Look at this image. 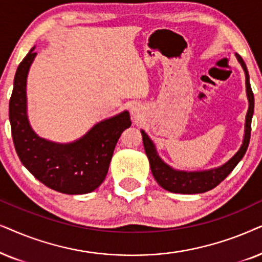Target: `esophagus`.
<instances>
[{
  "label": "esophagus",
  "instance_id": "obj_1",
  "mask_svg": "<svg viewBox=\"0 0 262 262\" xmlns=\"http://www.w3.org/2000/svg\"><path fill=\"white\" fill-rule=\"evenodd\" d=\"M130 113H132V115H133V116H134V117H137V116H138V115H139V110H138V107H135V106H133V107H132Z\"/></svg>",
  "mask_w": 262,
  "mask_h": 262
}]
</instances>
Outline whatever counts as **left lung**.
Wrapping results in <instances>:
<instances>
[{
	"label": "left lung",
	"mask_w": 262,
	"mask_h": 262,
	"mask_svg": "<svg viewBox=\"0 0 262 262\" xmlns=\"http://www.w3.org/2000/svg\"><path fill=\"white\" fill-rule=\"evenodd\" d=\"M237 60L242 66L246 74V91L248 97L249 107L246 116V129L243 144L238 151L232 157L229 162L223 164L222 166L215 167L211 170H204V171H182V170H175L169 166L160 159L158 153L156 151L155 144H153L148 135L141 130L142 141H144L145 152L147 155L151 165V171L158 184L164 189L171 193L179 194H200L213 189L218 186L222 181H224L229 173L235 169L239 160L246 155L250 140V132H252V118L254 114V95L249 82V74L247 66L243 58L239 55H236Z\"/></svg>",
	"instance_id": "8db88e82"
}]
</instances>
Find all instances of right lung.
Wrapping results in <instances>:
<instances>
[{
  "label": "right lung",
  "instance_id": "obj_1",
  "mask_svg": "<svg viewBox=\"0 0 262 262\" xmlns=\"http://www.w3.org/2000/svg\"><path fill=\"white\" fill-rule=\"evenodd\" d=\"M34 48L20 62L9 100L13 142L20 160L45 186L63 194H87L97 189L109 170L122 132L130 127L128 111L93 125L79 140L57 144L39 138L27 118L26 80L36 57Z\"/></svg>",
  "mask_w": 262,
  "mask_h": 262
}]
</instances>
